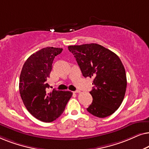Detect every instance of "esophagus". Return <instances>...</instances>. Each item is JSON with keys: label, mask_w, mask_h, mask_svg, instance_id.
Listing matches in <instances>:
<instances>
[{"label": "esophagus", "mask_w": 149, "mask_h": 149, "mask_svg": "<svg viewBox=\"0 0 149 149\" xmlns=\"http://www.w3.org/2000/svg\"><path fill=\"white\" fill-rule=\"evenodd\" d=\"M74 93H81V91H79V90H77V91H74Z\"/></svg>", "instance_id": "esophagus-1"}]
</instances>
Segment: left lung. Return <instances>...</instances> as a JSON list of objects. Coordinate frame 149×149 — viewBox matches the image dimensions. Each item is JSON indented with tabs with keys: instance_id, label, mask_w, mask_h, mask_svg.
<instances>
[{
	"instance_id": "1",
	"label": "left lung",
	"mask_w": 149,
	"mask_h": 149,
	"mask_svg": "<svg viewBox=\"0 0 149 149\" xmlns=\"http://www.w3.org/2000/svg\"><path fill=\"white\" fill-rule=\"evenodd\" d=\"M84 77L93 78L90 94L92 103L87 109L91 115L104 118L119 109L127 87L125 70L115 53L96 43L70 45Z\"/></svg>"
}]
</instances>
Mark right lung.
<instances>
[{"label":"right lung","instance_id":"1","mask_svg":"<svg viewBox=\"0 0 149 149\" xmlns=\"http://www.w3.org/2000/svg\"><path fill=\"white\" fill-rule=\"evenodd\" d=\"M62 50L49 47L38 51L27 59L20 74L19 89L24 104L32 116L46 123L54 121L62 115L72 95L69 91H47L49 85L47 81L53 61Z\"/></svg>","mask_w":149,"mask_h":149}]
</instances>
